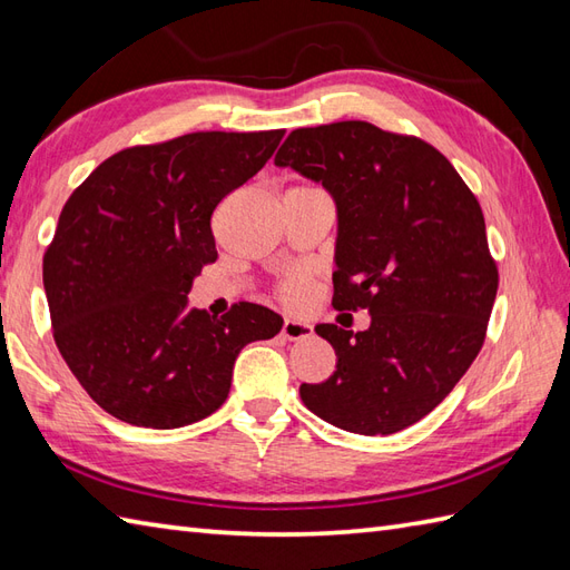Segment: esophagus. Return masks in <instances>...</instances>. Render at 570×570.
<instances>
[{"label": "esophagus", "instance_id": "obj_1", "mask_svg": "<svg viewBox=\"0 0 570 570\" xmlns=\"http://www.w3.org/2000/svg\"><path fill=\"white\" fill-rule=\"evenodd\" d=\"M282 335L286 337V341H304V337L313 335V325L306 321L286 318L282 325Z\"/></svg>", "mask_w": 570, "mask_h": 570}]
</instances>
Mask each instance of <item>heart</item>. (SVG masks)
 I'll return each instance as SVG.
<instances>
[{"instance_id": "heart-1", "label": "heart", "mask_w": 570, "mask_h": 570, "mask_svg": "<svg viewBox=\"0 0 570 570\" xmlns=\"http://www.w3.org/2000/svg\"><path fill=\"white\" fill-rule=\"evenodd\" d=\"M306 292H308V282H306V276H301V274L286 278V282L282 284V294L286 301H301L306 296Z\"/></svg>"}]
</instances>
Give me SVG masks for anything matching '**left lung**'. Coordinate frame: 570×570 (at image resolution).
Masks as SVG:
<instances>
[{"instance_id": "obj_1", "label": "left lung", "mask_w": 570, "mask_h": 570, "mask_svg": "<svg viewBox=\"0 0 570 570\" xmlns=\"http://www.w3.org/2000/svg\"><path fill=\"white\" fill-rule=\"evenodd\" d=\"M278 168L321 184L337 215V311L367 308V331L316 325L337 355L306 409L360 435H390L439 406L485 341L498 296L485 217L431 144L370 122L294 129Z\"/></svg>"}]
</instances>
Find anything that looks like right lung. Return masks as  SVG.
Masks as SVG:
<instances>
[{"instance_id": "obj_1", "label": "right lung", "mask_w": 570, "mask_h": 570, "mask_svg": "<svg viewBox=\"0 0 570 570\" xmlns=\"http://www.w3.org/2000/svg\"><path fill=\"white\" fill-rule=\"evenodd\" d=\"M274 131H196L102 161L72 190L43 254V288L66 365L107 414L180 429L220 409L239 350L282 331L239 304L223 318L188 308L217 259L210 217L272 159Z\"/></svg>"}]
</instances>
